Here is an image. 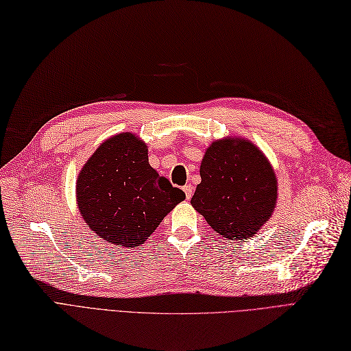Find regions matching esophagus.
<instances>
[{
  "label": "esophagus",
  "mask_w": 351,
  "mask_h": 351,
  "mask_svg": "<svg viewBox=\"0 0 351 351\" xmlns=\"http://www.w3.org/2000/svg\"><path fill=\"white\" fill-rule=\"evenodd\" d=\"M184 192H185V195H186V199H189L192 197V194H194V188H192L191 184L185 185L184 186Z\"/></svg>",
  "instance_id": "obj_1"
}]
</instances>
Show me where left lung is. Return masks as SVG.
<instances>
[{
  "instance_id": "left-lung-1",
  "label": "left lung",
  "mask_w": 351,
  "mask_h": 351,
  "mask_svg": "<svg viewBox=\"0 0 351 351\" xmlns=\"http://www.w3.org/2000/svg\"><path fill=\"white\" fill-rule=\"evenodd\" d=\"M191 204L230 241L250 239L273 214L277 179L256 147L245 140L213 143L202 159Z\"/></svg>"
}]
</instances>
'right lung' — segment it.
<instances>
[{"instance_id":"add662e5","label":"right lung","mask_w":351,"mask_h":351,"mask_svg":"<svg viewBox=\"0 0 351 351\" xmlns=\"http://www.w3.org/2000/svg\"><path fill=\"white\" fill-rule=\"evenodd\" d=\"M185 199L149 165L147 147L125 132L101 144L77 180V202L87 226L110 243L143 245L166 214Z\"/></svg>"}]
</instances>
